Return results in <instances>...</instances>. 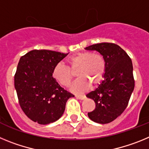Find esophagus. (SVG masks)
I'll return each instance as SVG.
<instances>
[{"instance_id": "obj_1", "label": "esophagus", "mask_w": 149, "mask_h": 149, "mask_svg": "<svg viewBox=\"0 0 149 149\" xmlns=\"http://www.w3.org/2000/svg\"><path fill=\"white\" fill-rule=\"evenodd\" d=\"M75 97L78 99L81 100H84L85 98V95H75Z\"/></svg>"}]
</instances>
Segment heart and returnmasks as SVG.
<instances>
[{
	"label": "heart",
	"mask_w": 149,
	"mask_h": 149,
	"mask_svg": "<svg viewBox=\"0 0 149 149\" xmlns=\"http://www.w3.org/2000/svg\"><path fill=\"white\" fill-rule=\"evenodd\" d=\"M68 67L58 64L54 67L53 77L62 86H70L77 72L79 77L72 85V91L82 93L86 90L89 84L92 86L98 85L104 77L106 72V61L102 54L91 51L80 52L68 56L65 60Z\"/></svg>",
	"instance_id": "heart-1"
}]
</instances>
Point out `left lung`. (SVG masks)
I'll return each mask as SVG.
<instances>
[{
  "mask_svg": "<svg viewBox=\"0 0 149 149\" xmlns=\"http://www.w3.org/2000/svg\"><path fill=\"white\" fill-rule=\"evenodd\" d=\"M86 49L98 51L106 61L104 80L86 95L95 103V108L88 113V116L97 123H110L125 111L134 91L132 61L125 51L114 43H98Z\"/></svg>",
  "mask_w": 149,
  "mask_h": 149,
  "instance_id": "left-lung-1",
  "label": "left lung"
}]
</instances>
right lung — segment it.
Returning <instances> with one entry per match:
<instances>
[{
	"instance_id": "1",
	"label": "right lung",
	"mask_w": 149,
	"mask_h": 149,
	"mask_svg": "<svg viewBox=\"0 0 149 149\" xmlns=\"http://www.w3.org/2000/svg\"><path fill=\"white\" fill-rule=\"evenodd\" d=\"M68 54L50 50H33L18 62L14 84L21 108L29 119L40 125L56 122L74 95L63 89L53 71Z\"/></svg>"
}]
</instances>
